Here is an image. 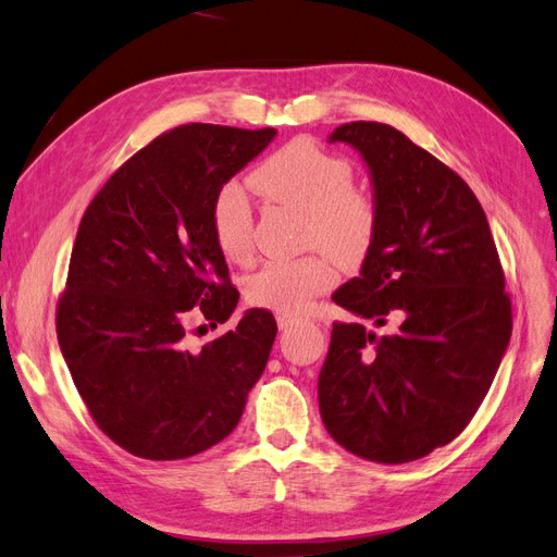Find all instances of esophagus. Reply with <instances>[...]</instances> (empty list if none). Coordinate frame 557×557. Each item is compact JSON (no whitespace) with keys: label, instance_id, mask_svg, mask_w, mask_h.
<instances>
[{"label":"esophagus","instance_id":"obj_1","mask_svg":"<svg viewBox=\"0 0 557 557\" xmlns=\"http://www.w3.org/2000/svg\"><path fill=\"white\" fill-rule=\"evenodd\" d=\"M297 321H299L297 317H289V314H278V317H276V323H278V329H281V331L292 329V325L297 323Z\"/></svg>","mask_w":557,"mask_h":557}]
</instances>
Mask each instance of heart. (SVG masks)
Segmentation results:
<instances>
[{"label":"heart","instance_id":"heart-1","mask_svg":"<svg viewBox=\"0 0 557 557\" xmlns=\"http://www.w3.org/2000/svg\"><path fill=\"white\" fill-rule=\"evenodd\" d=\"M251 182L274 205L306 215V243L342 265H357L375 238L377 213L364 193L352 188L348 163L312 141H292L253 171ZM211 232L220 253L243 263L253 249V205L245 186L226 184L211 209ZM335 272L323 256L274 260L245 283L249 304L297 314L333 285Z\"/></svg>","mask_w":557,"mask_h":557}]
</instances>
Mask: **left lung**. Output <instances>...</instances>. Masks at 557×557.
Returning <instances> with one entry per match:
<instances>
[{"mask_svg": "<svg viewBox=\"0 0 557 557\" xmlns=\"http://www.w3.org/2000/svg\"><path fill=\"white\" fill-rule=\"evenodd\" d=\"M329 141L362 154L377 213L333 301L394 331L333 323L321 420L355 456L409 463L459 436L497 375L512 331L504 270L472 188L400 129L352 121Z\"/></svg>", "mask_w": 557, "mask_h": 557, "instance_id": "obj_1", "label": "left lung"}]
</instances>
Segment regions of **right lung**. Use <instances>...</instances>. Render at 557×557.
Masks as SVG:
<instances>
[{
  "instance_id": "obj_1",
  "label": "right lung",
  "mask_w": 557,
  "mask_h": 557,
  "mask_svg": "<svg viewBox=\"0 0 557 557\" xmlns=\"http://www.w3.org/2000/svg\"><path fill=\"white\" fill-rule=\"evenodd\" d=\"M274 137V127H175L129 157L81 220L58 344L98 428L141 459H188L226 438L265 371L270 310H247L198 352L184 337L190 319L224 323L238 306L211 209Z\"/></svg>"
}]
</instances>
